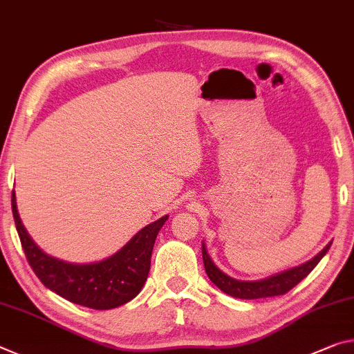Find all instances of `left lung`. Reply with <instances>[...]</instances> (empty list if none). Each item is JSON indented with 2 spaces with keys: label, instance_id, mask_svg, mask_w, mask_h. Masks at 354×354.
<instances>
[{
  "label": "left lung",
  "instance_id": "1",
  "mask_svg": "<svg viewBox=\"0 0 354 354\" xmlns=\"http://www.w3.org/2000/svg\"><path fill=\"white\" fill-rule=\"evenodd\" d=\"M331 243L333 241H329L314 259L308 260L306 263L295 266V268H290L287 271H282V273L265 277V279L260 281H239L223 273V271L213 263L210 256H208L204 243H202V259H204L207 276L210 277V281L215 283L218 288H221L224 293L240 299H259L268 297H279V295H286L288 290H292L297 283L303 281L304 277L315 268L317 263L320 262L324 257V254L328 252V249L331 248Z\"/></svg>",
  "mask_w": 354,
  "mask_h": 354
}]
</instances>
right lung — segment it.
I'll return each mask as SVG.
<instances>
[{"label":"right lung","instance_id":"right-lung-1","mask_svg":"<svg viewBox=\"0 0 354 354\" xmlns=\"http://www.w3.org/2000/svg\"><path fill=\"white\" fill-rule=\"evenodd\" d=\"M12 213L28 263L40 282L71 303L97 310L119 308L141 292L149 276L156 235L169 218L166 215L147 224L124 248L100 262L68 263L45 254L32 241L21 224L14 191Z\"/></svg>","mask_w":354,"mask_h":354}]
</instances>
